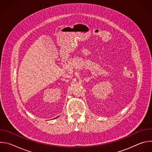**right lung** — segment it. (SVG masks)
<instances>
[{"label":"right lung","instance_id":"obj_1","mask_svg":"<svg viewBox=\"0 0 152 152\" xmlns=\"http://www.w3.org/2000/svg\"><path fill=\"white\" fill-rule=\"evenodd\" d=\"M56 118H57V117H56Z\"/></svg>","mask_w":152,"mask_h":152}]
</instances>
